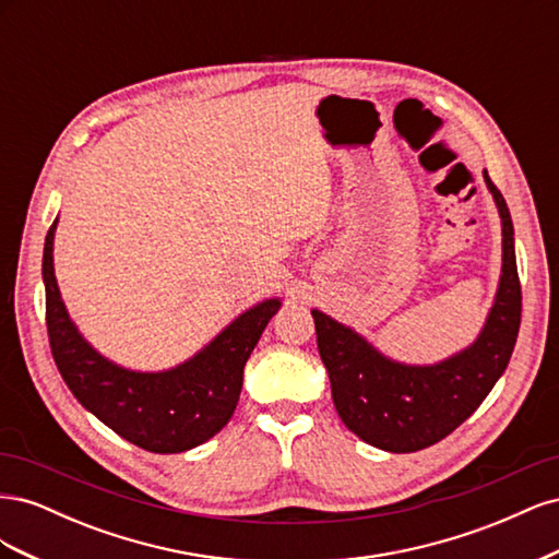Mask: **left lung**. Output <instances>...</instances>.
Masks as SVG:
<instances>
[{
  "label": "left lung",
  "instance_id": "1",
  "mask_svg": "<svg viewBox=\"0 0 559 559\" xmlns=\"http://www.w3.org/2000/svg\"><path fill=\"white\" fill-rule=\"evenodd\" d=\"M483 177L501 218V275L492 308L468 347L438 364H403L352 326L312 310L335 411L368 445L417 452L438 443L476 413L511 361L522 312L513 222L487 170Z\"/></svg>",
  "mask_w": 559,
  "mask_h": 559
}]
</instances>
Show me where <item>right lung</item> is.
I'll return each mask as SVG.
<instances>
[{
    "instance_id": "1",
    "label": "right lung",
    "mask_w": 559,
    "mask_h": 559,
    "mask_svg": "<svg viewBox=\"0 0 559 559\" xmlns=\"http://www.w3.org/2000/svg\"><path fill=\"white\" fill-rule=\"evenodd\" d=\"M58 218L44 242L46 326L50 352L76 401L126 441L148 452L175 454L222 431L235 413L242 373L267 321L282 308L265 298L235 317L212 341L167 370H132L99 354L67 312L53 267Z\"/></svg>"
}]
</instances>
